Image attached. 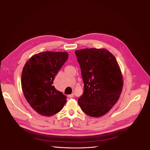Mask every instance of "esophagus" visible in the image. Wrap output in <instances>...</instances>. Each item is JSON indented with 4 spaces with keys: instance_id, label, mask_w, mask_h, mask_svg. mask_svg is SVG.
<instances>
[{
    "instance_id": "obj_1",
    "label": "esophagus",
    "mask_w": 150,
    "mask_h": 150,
    "mask_svg": "<svg viewBox=\"0 0 150 150\" xmlns=\"http://www.w3.org/2000/svg\"><path fill=\"white\" fill-rule=\"evenodd\" d=\"M74 93H72V94H71V95H68V97H69V98H72L74 97Z\"/></svg>"
}]
</instances>
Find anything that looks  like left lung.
<instances>
[{
	"label": "left lung",
	"mask_w": 150,
	"mask_h": 150,
	"mask_svg": "<svg viewBox=\"0 0 150 150\" xmlns=\"http://www.w3.org/2000/svg\"><path fill=\"white\" fill-rule=\"evenodd\" d=\"M84 82V93L78 103L86 115L98 117L117 103L123 87V76L115 56L108 50H76Z\"/></svg>",
	"instance_id": "8db88e82"
}]
</instances>
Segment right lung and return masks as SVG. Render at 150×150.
Returning <instances> with one entry per match:
<instances>
[{"label": "right lung", "instance_id": "1", "mask_svg": "<svg viewBox=\"0 0 150 150\" xmlns=\"http://www.w3.org/2000/svg\"><path fill=\"white\" fill-rule=\"evenodd\" d=\"M68 55L67 52H40L33 55L23 67V93L29 105L40 115L52 116L60 111L67 101L66 96L52 84Z\"/></svg>", "mask_w": 150, "mask_h": 150}]
</instances>
